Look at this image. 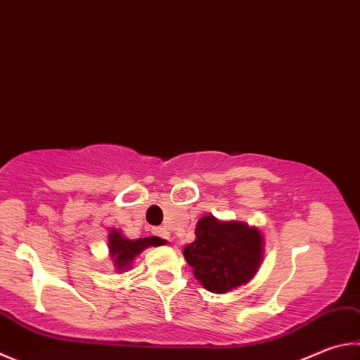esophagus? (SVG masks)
Wrapping results in <instances>:
<instances>
[{"label": "esophagus", "mask_w": 360, "mask_h": 360, "mask_svg": "<svg viewBox=\"0 0 360 360\" xmlns=\"http://www.w3.org/2000/svg\"><path fill=\"white\" fill-rule=\"evenodd\" d=\"M153 234H154V236L160 238V239L169 240V231H168V230H165V228H154V230H153Z\"/></svg>", "instance_id": "obj_1"}]
</instances>
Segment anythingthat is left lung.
Returning a JSON list of instances; mask_svg holds the SVG:
<instances>
[{
  "instance_id": "obj_1",
  "label": "left lung",
  "mask_w": 360,
  "mask_h": 360,
  "mask_svg": "<svg viewBox=\"0 0 360 360\" xmlns=\"http://www.w3.org/2000/svg\"><path fill=\"white\" fill-rule=\"evenodd\" d=\"M195 236L184 247V258L207 291L230 292L257 276L264 255V238L257 226L207 214L197 221Z\"/></svg>"
}]
</instances>
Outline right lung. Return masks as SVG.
Listing matches in <instances>:
<instances>
[{"instance_id":"obj_1","label":"right lung","mask_w":360,"mask_h":360,"mask_svg":"<svg viewBox=\"0 0 360 360\" xmlns=\"http://www.w3.org/2000/svg\"><path fill=\"white\" fill-rule=\"evenodd\" d=\"M167 240L158 236L151 238H140V239H129L124 236L120 230H113L108 234V253L113 261L115 271L117 274L127 272L130 266L134 264L135 258L146 250L149 247L165 245Z\"/></svg>"}]
</instances>
